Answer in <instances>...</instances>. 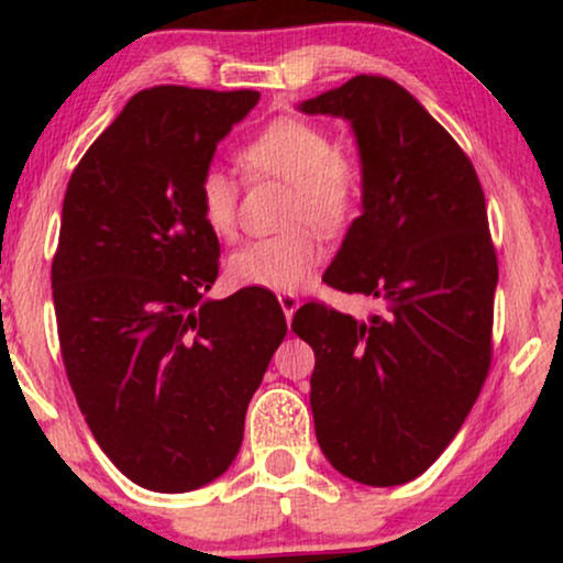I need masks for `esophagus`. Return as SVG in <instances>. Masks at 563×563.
<instances>
[{"label":"esophagus","mask_w":563,"mask_h":563,"mask_svg":"<svg viewBox=\"0 0 563 563\" xmlns=\"http://www.w3.org/2000/svg\"><path fill=\"white\" fill-rule=\"evenodd\" d=\"M279 305H282L284 314H287V320H291V314H295L297 307H299V297L295 295V291H282Z\"/></svg>","instance_id":"esophagus-1"}]
</instances>
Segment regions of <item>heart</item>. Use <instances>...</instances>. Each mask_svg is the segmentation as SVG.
<instances>
[{"label": "heart", "instance_id": "heart-1", "mask_svg": "<svg viewBox=\"0 0 563 563\" xmlns=\"http://www.w3.org/2000/svg\"><path fill=\"white\" fill-rule=\"evenodd\" d=\"M235 164L249 179L289 184L284 225L289 230L256 238L228 258V276L238 287L295 291L310 282L325 258L320 231L341 233L358 214L364 199V168L314 122L276 118L235 151ZM241 189L222 168H205L197 179V210L205 228L230 238L238 228Z\"/></svg>", "mask_w": 563, "mask_h": 563}]
</instances>
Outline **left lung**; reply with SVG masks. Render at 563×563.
<instances>
[{
    "label": "left lung",
    "instance_id": "left-lung-1",
    "mask_svg": "<svg viewBox=\"0 0 563 563\" xmlns=\"http://www.w3.org/2000/svg\"><path fill=\"white\" fill-rule=\"evenodd\" d=\"M302 112L351 120L364 164V214L322 282L379 302L368 320L325 302L295 314L314 351V433L349 479L395 487L441 456L489 374L487 205L464 148L387 76H353Z\"/></svg>",
    "mask_w": 563,
    "mask_h": 563
}]
</instances>
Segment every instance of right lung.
I'll list each match as a JSON object with an SVG mask.
<instances>
[{
	"instance_id": "add662e5",
	"label": "right lung",
	"mask_w": 563,
	"mask_h": 563,
	"mask_svg": "<svg viewBox=\"0 0 563 563\" xmlns=\"http://www.w3.org/2000/svg\"><path fill=\"white\" fill-rule=\"evenodd\" d=\"M258 91L161 84L89 145L64 197L51 284L68 384L114 466L153 492L218 479L287 335L272 291L205 299L220 243L197 179Z\"/></svg>"
}]
</instances>
